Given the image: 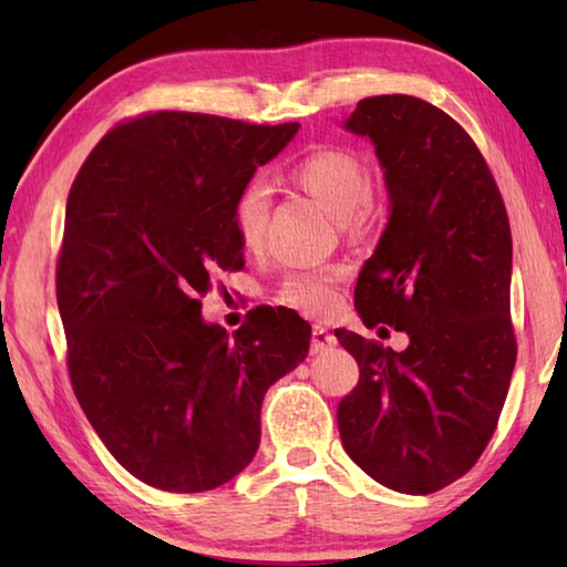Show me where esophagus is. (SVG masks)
Returning a JSON list of instances; mask_svg holds the SVG:
<instances>
[{
    "label": "esophagus",
    "instance_id": "34e87169",
    "mask_svg": "<svg viewBox=\"0 0 567 567\" xmlns=\"http://www.w3.org/2000/svg\"><path fill=\"white\" fill-rule=\"evenodd\" d=\"M333 343L336 339L329 329H323L321 323H315V327H311V353H321L323 348H329Z\"/></svg>",
    "mask_w": 567,
    "mask_h": 567
}]
</instances>
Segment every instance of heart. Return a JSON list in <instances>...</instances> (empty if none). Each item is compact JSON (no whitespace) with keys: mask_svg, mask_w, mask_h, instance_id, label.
I'll use <instances>...</instances> for the list:
<instances>
[{"mask_svg":"<svg viewBox=\"0 0 567 567\" xmlns=\"http://www.w3.org/2000/svg\"><path fill=\"white\" fill-rule=\"evenodd\" d=\"M287 177L297 189L323 204L339 219L343 231L353 234L368 226L372 209L370 173L355 153L339 148L315 151L295 163ZM270 207V187L258 177L248 179L244 189L238 192L234 224L240 244L246 248H258L262 244ZM339 277L341 272L336 268L295 270L280 282L277 299H280V305L302 311V315H321L333 305V290Z\"/></svg>","mask_w":567,"mask_h":567,"instance_id":"heart-1","label":"heart"}]
</instances>
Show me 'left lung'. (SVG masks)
<instances>
[{
	"label": "left lung",
	"instance_id": "left-lung-1",
	"mask_svg": "<svg viewBox=\"0 0 567 567\" xmlns=\"http://www.w3.org/2000/svg\"><path fill=\"white\" fill-rule=\"evenodd\" d=\"M346 128L375 143L390 192L355 309L368 329L388 323L409 346L396 353L336 329L360 368L336 412L341 441L380 485L431 495L477 463L507 400L509 216L475 141L439 106L380 94L360 100Z\"/></svg>",
	"mask_w": 567,
	"mask_h": 567
}]
</instances>
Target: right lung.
Instances as JSON below:
<instances>
[{
    "mask_svg": "<svg viewBox=\"0 0 567 567\" xmlns=\"http://www.w3.org/2000/svg\"><path fill=\"white\" fill-rule=\"evenodd\" d=\"M299 124L146 112L116 124L70 187L55 295L84 416L141 483L207 492L260 443V404L309 351L292 309L204 323L216 270H238V192Z\"/></svg>",
    "mask_w": 567,
    "mask_h": 567,
    "instance_id": "1",
    "label": "right lung"
}]
</instances>
